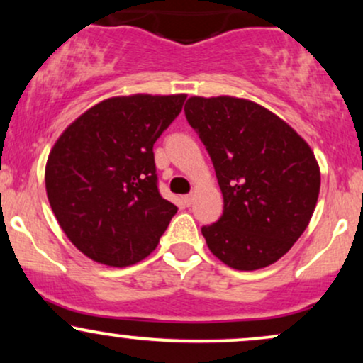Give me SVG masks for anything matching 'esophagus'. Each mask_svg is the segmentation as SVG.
<instances>
[{"instance_id":"esophagus-1","label":"esophagus","mask_w":363,"mask_h":363,"mask_svg":"<svg viewBox=\"0 0 363 363\" xmlns=\"http://www.w3.org/2000/svg\"><path fill=\"white\" fill-rule=\"evenodd\" d=\"M184 205H186V206H191V205H193V194H187V196H184Z\"/></svg>"}]
</instances>
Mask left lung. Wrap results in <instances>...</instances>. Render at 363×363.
<instances>
[{"mask_svg": "<svg viewBox=\"0 0 363 363\" xmlns=\"http://www.w3.org/2000/svg\"><path fill=\"white\" fill-rule=\"evenodd\" d=\"M186 119L213 162L223 215L201 234L240 272L273 264L303 234L320 172L309 145L273 112L235 97H191Z\"/></svg>", "mask_w": 363, "mask_h": 363, "instance_id": "1", "label": "left lung"}]
</instances>
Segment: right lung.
<instances>
[{
    "instance_id": "obj_1",
    "label": "right lung",
    "mask_w": 363,
    "mask_h": 363,
    "mask_svg": "<svg viewBox=\"0 0 363 363\" xmlns=\"http://www.w3.org/2000/svg\"><path fill=\"white\" fill-rule=\"evenodd\" d=\"M186 95H129L94 106L49 153L45 191L62 232L90 259L135 264L157 247L177 206L158 193L153 143Z\"/></svg>"
}]
</instances>
